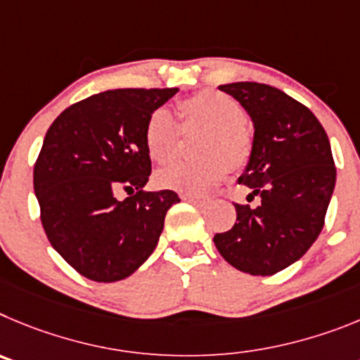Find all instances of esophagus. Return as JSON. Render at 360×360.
<instances>
[{
	"mask_svg": "<svg viewBox=\"0 0 360 360\" xmlns=\"http://www.w3.org/2000/svg\"><path fill=\"white\" fill-rule=\"evenodd\" d=\"M181 199L186 200V202H192V204H200L206 200V197L204 195H195V193H183L181 195Z\"/></svg>",
	"mask_w": 360,
	"mask_h": 360,
	"instance_id": "obj_1",
	"label": "esophagus"
}]
</instances>
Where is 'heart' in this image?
<instances>
[{
	"instance_id": "obj_1",
	"label": "heart",
	"mask_w": 360,
	"mask_h": 360,
	"mask_svg": "<svg viewBox=\"0 0 360 360\" xmlns=\"http://www.w3.org/2000/svg\"><path fill=\"white\" fill-rule=\"evenodd\" d=\"M184 127H206L200 152L202 158L181 160L156 174V184L183 193H202L224 179L229 167L244 163L249 152V136L242 120L244 109L231 96L219 91H200L179 105ZM148 156L156 163H167L179 148V125L168 109L160 108L148 116L143 131Z\"/></svg>"
}]
</instances>
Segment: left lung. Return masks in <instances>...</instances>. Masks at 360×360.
Returning <instances> with one entry per match:
<instances>
[{"label": "left lung", "instance_id": "8db88e82", "mask_svg": "<svg viewBox=\"0 0 360 360\" xmlns=\"http://www.w3.org/2000/svg\"><path fill=\"white\" fill-rule=\"evenodd\" d=\"M219 89L252 122L251 152L238 183L260 204H235V226L217 233L213 242L242 273L271 276L300 260L325 224L335 188L328 136L310 109L276 87L233 82Z\"/></svg>", "mask_w": 360, "mask_h": 360}]
</instances>
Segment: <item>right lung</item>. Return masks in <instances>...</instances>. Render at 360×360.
Segmentation results:
<instances>
[{
    "instance_id": "right-lung-1",
    "label": "right lung",
    "mask_w": 360,
    "mask_h": 360,
    "mask_svg": "<svg viewBox=\"0 0 360 360\" xmlns=\"http://www.w3.org/2000/svg\"><path fill=\"white\" fill-rule=\"evenodd\" d=\"M179 91L111 89L57 116L34 167V192L48 240L82 276L125 280L156 249L165 215L179 197L143 192L150 156L148 116ZM127 191L124 201L117 193Z\"/></svg>"
}]
</instances>
